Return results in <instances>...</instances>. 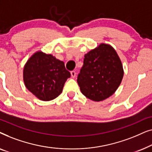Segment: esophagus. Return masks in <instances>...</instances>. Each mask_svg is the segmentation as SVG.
Masks as SVG:
<instances>
[{"instance_id": "34e87169", "label": "esophagus", "mask_w": 152, "mask_h": 152, "mask_svg": "<svg viewBox=\"0 0 152 152\" xmlns=\"http://www.w3.org/2000/svg\"><path fill=\"white\" fill-rule=\"evenodd\" d=\"M70 74H71V77L72 78H75L76 77V72L74 71V70H72V71L70 72Z\"/></svg>"}]
</instances>
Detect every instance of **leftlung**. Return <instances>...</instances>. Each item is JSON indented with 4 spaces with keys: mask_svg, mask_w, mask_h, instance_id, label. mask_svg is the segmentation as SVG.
<instances>
[{
    "mask_svg": "<svg viewBox=\"0 0 152 152\" xmlns=\"http://www.w3.org/2000/svg\"><path fill=\"white\" fill-rule=\"evenodd\" d=\"M123 75L117 53L111 45L102 43L84 55V64L77 81L83 95L99 102L115 93Z\"/></svg>",
    "mask_w": 152,
    "mask_h": 152,
    "instance_id": "8db88e82",
    "label": "left lung"
}]
</instances>
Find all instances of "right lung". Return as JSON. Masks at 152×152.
<instances>
[{
    "label": "right lung",
    "mask_w": 152,
    "mask_h": 152,
    "mask_svg": "<svg viewBox=\"0 0 152 152\" xmlns=\"http://www.w3.org/2000/svg\"><path fill=\"white\" fill-rule=\"evenodd\" d=\"M70 77L64 63L52 55L37 52L30 57L23 70L26 88L39 99L50 101L59 96Z\"/></svg>",
    "instance_id": "obj_1"
}]
</instances>
